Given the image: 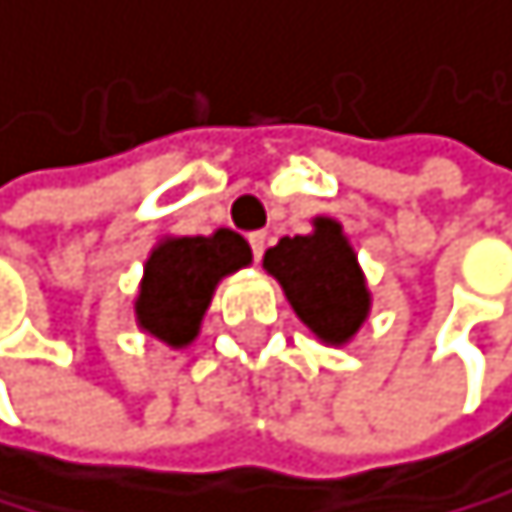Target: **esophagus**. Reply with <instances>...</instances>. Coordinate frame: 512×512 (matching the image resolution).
Segmentation results:
<instances>
[{"label": "esophagus", "instance_id": "esophagus-1", "mask_svg": "<svg viewBox=\"0 0 512 512\" xmlns=\"http://www.w3.org/2000/svg\"><path fill=\"white\" fill-rule=\"evenodd\" d=\"M248 241H251L254 261H261V258H264V248H267V232H251V235H248Z\"/></svg>", "mask_w": 512, "mask_h": 512}]
</instances>
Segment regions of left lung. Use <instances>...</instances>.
<instances>
[{
    "instance_id": "8db88e82",
    "label": "left lung",
    "mask_w": 512,
    "mask_h": 512,
    "mask_svg": "<svg viewBox=\"0 0 512 512\" xmlns=\"http://www.w3.org/2000/svg\"><path fill=\"white\" fill-rule=\"evenodd\" d=\"M264 271L280 287L293 313L322 345L342 348L371 316V290L358 254L329 216L313 219V232L280 238L264 251Z\"/></svg>"
}]
</instances>
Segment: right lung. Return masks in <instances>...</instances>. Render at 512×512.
Masks as SVG:
<instances>
[{
  "label": "right lung",
  "mask_w": 512,
  "mask_h": 512,
  "mask_svg": "<svg viewBox=\"0 0 512 512\" xmlns=\"http://www.w3.org/2000/svg\"><path fill=\"white\" fill-rule=\"evenodd\" d=\"M251 264L248 241L232 229L212 235H164L144 261L135 322L167 348L196 342L222 277Z\"/></svg>",
  "instance_id": "right-lung-1"
}]
</instances>
